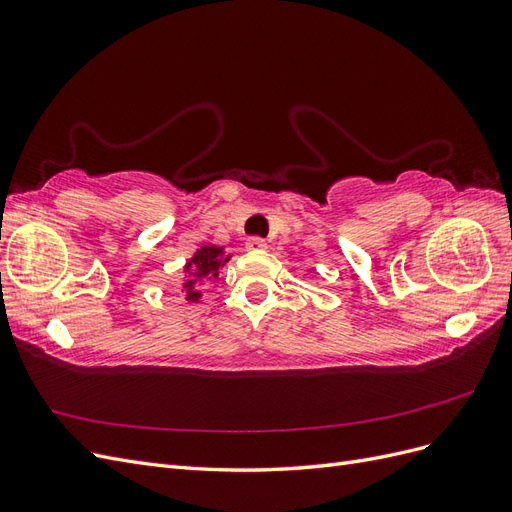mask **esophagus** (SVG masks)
I'll use <instances>...</instances> for the list:
<instances>
[{
  "label": "esophagus",
  "instance_id": "1",
  "mask_svg": "<svg viewBox=\"0 0 512 512\" xmlns=\"http://www.w3.org/2000/svg\"><path fill=\"white\" fill-rule=\"evenodd\" d=\"M245 247L250 252H260V250H265L267 243H265V239H260V237H250L245 241Z\"/></svg>",
  "mask_w": 512,
  "mask_h": 512
}]
</instances>
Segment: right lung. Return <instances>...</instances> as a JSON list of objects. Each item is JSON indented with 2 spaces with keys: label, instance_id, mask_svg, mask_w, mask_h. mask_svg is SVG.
I'll return each instance as SVG.
<instances>
[{
  "label": "right lung",
  "instance_id": "obj_1",
  "mask_svg": "<svg viewBox=\"0 0 512 512\" xmlns=\"http://www.w3.org/2000/svg\"><path fill=\"white\" fill-rule=\"evenodd\" d=\"M230 256H224V250L218 245H205L188 260L185 265V273H188V280H185V299L188 301H198L200 292L196 290V282L200 280H211V277H218L220 267L228 260Z\"/></svg>",
  "mask_w": 512,
  "mask_h": 512
}]
</instances>
